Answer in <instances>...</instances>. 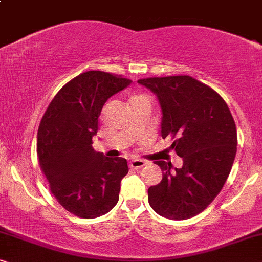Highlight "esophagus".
<instances>
[{"mask_svg":"<svg viewBox=\"0 0 262 262\" xmlns=\"http://www.w3.org/2000/svg\"><path fill=\"white\" fill-rule=\"evenodd\" d=\"M128 166H130V168H132V169H139V168L145 166V162L143 160L135 159V160H131L130 162H128Z\"/></svg>","mask_w":262,"mask_h":262,"instance_id":"esophagus-1","label":"esophagus"}]
</instances>
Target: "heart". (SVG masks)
<instances>
[{
  "label": "heart",
  "mask_w": 262,
  "mask_h": 262,
  "mask_svg": "<svg viewBox=\"0 0 262 262\" xmlns=\"http://www.w3.org/2000/svg\"><path fill=\"white\" fill-rule=\"evenodd\" d=\"M136 98H138V96H136Z\"/></svg>",
  "instance_id": "heart-1"
}]
</instances>
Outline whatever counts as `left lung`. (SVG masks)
<instances>
[{"instance_id":"1","label":"left lung","mask_w":262,"mask_h":262,"mask_svg":"<svg viewBox=\"0 0 262 262\" xmlns=\"http://www.w3.org/2000/svg\"><path fill=\"white\" fill-rule=\"evenodd\" d=\"M159 100L162 138H174L170 148L182 167L156 161L162 180L148 189L150 206L160 216L188 220L206 209L230 174L237 146L236 125L223 98L191 76L138 80Z\"/></svg>"}]
</instances>
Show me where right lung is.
<instances>
[{
  "label": "right lung",
  "mask_w": 262,
  "mask_h": 262,
  "mask_svg": "<svg viewBox=\"0 0 262 262\" xmlns=\"http://www.w3.org/2000/svg\"><path fill=\"white\" fill-rule=\"evenodd\" d=\"M131 82L98 70L78 75L57 93L39 125L40 168L52 194L75 216L100 217L119 200L127 161L95 151L92 139L105 102Z\"/></svg>",
  "instance_id": "obj_1"
}]
</instances>
